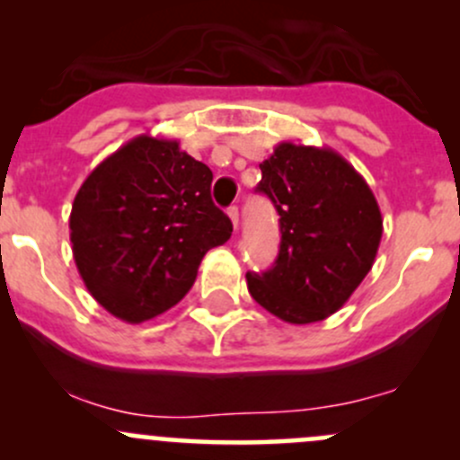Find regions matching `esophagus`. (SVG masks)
Here are the masks:
<instances>
[{
	"label": "esophagus",
	"instance_id": "34e87169",
	"mask_svg": "<svg viewBox=\"0 0 460 460\" xmlns=\"http://www.w3.org/2000/svg\"><path fill=\"white\" fill-rule=\"evenodd\" d=\"M229 217H231V222H234V229H238V225H240V213H238V207H229Z\"/></svg>",
	"mask_w": 460,
	"mask_h": 460
}]
</instances>
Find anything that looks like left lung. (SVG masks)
Here are the masks:
<instances>
[{
	"label": "left lung",
	"instance_id": "1",
	"mask_svg": "<svg viewBox=\"0 0 460 460\" xmlns=\"http://www.w3.org/2000/svg\"><path fill=\"white\" fill-rule=\"evenodd\" d=\"M262 191L280 216V252L262 276L247 273L260 307L289 324L336 314L372 269L383 216L363 175L333 148L280 142L260 164Z\"/></svg>",
	"mask_w": 460,
	"mask_h": 460
}]
</instances>
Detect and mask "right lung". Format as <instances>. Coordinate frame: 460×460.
Here are the masks:
<instances>
[{
  "instance_id": "obj_1",
  "label": "right lung",
  "mask_w": 460,
  "mask_h": 460,
  "mask_svg": "<svg viewBox=\"0 0 460 460\" xmlns=\"http://www.w3.org/2000/svg\"><path fill=\"white\" fill-rule=\"evenodd\" d=\"M211 182V169L178 140L148 133L88 173L68 226L77 271L106 312L137 324L187 296L204 253L234 231Z\"/></svg>"
}]
</instances>
